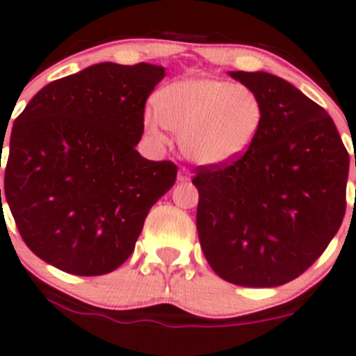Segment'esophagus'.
<instances>
[{
	"instance_id": "obj_1",
	"label": "esophagus",
	"mask_w": 356,
	"mask_h": 356,
	"mask_svg": "<svg viewBox=\"0 0 356 356\" xmlns=\"http://www.w3.org/2000/svg\"><path fill=\"white\" fill-rule=\"evenodd\" d=\"M190 179H191L190 171L186 170V168H179V170H178V181L186 183V181H190Z\"/></svg>"
}]
</instances>
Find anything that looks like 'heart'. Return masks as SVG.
<instances>
[{
  "label": "heart",
  "mask_w": 356,
  "mask_h": 356,
  "mask_svg": "<svg viewBox=\"0 0 356 356\" xmlns=\"http://www.w3.org/2000/svg\"><path fill=\"white\" fill-rule=\"evenodd\" d=\"M262 119L261 97L250 87L200 77L170 83L159 92L156 107L145 113V129L156 145H166V129H171L190 161L222 166L249 151Z\"/></svg>",
  "instance_id": "heart-1"
}]
</instances>
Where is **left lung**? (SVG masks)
<instances>
[{
  "label": "left lung",
  "mask_w": 356,
  "mask_h": 356,
  "mask_svg": "<svg viewBox=\"0 0 356 356\" xmlns=\"http://www.w3.org/2000/svg\"><path fill=\"white\" fill-rule=\"evenodd\" d=\"M230 75L261 97L264 119L243 156L195 170L200 245L232 284L275 287L313 266L337 235L350 156L328 113L284 79Z\"/></svg>",
  "instance_id": "1"
}]
</instances>
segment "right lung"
<instances>
[{"label": "right lung", "instance_id": "right-lung-1", "mask_svg": "<svg viewBox=\"0 0 356 356\" xmlns=\"http://www.w3.org/2000/svg\"><path fill=\"white\" fill-rule=\"evenodd\" d=\"M163 77V67L145 62L97 63L50 82L17 118L5 202L42 261L102 275L133 254L147 211L178 173L136 151L146 99Z\"/></svg>", "mask_w": 356, "mask_h": 356}]
</instances>
